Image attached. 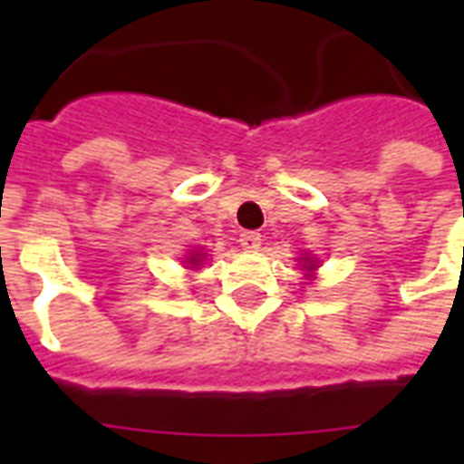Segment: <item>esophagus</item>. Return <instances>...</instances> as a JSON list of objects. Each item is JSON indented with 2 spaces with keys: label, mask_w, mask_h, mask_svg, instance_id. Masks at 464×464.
Wrapping results in <instances>:
<instances>
[{
  "label": "esophagus",
  "mask_w": 464,
  "mask_h": 464,
  "mask_svg": "<svg viewBox=\"0 0 464 464\" xmlns=\"http://www.w3.org/2000/svg\"><path fill=\"white\" fill-rule=\"evenodd\" d=\"M238 243H240V247H243V250H257V247H260V243H262V236L257 231H243V233H240Z\"/></svg>",
  "instance_id": "1"
}]
</instances>
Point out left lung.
<instances>
[{"label": "left lung", "instance_id": "obj_1", "mask_svg": "<svg viewBox=\"0 0 464 464\" xmlns=\"http://www.w3.org/2000/svg\"><path fill=\"white\" fill-rule=\"evenodd\" d=\"M304 262H305L304 267L308 269V272H313V269H315V265H313V262H315V260H313V257H304Z\"/></svg>", "mask_w": 464, "mask_h": 464}]
</instances>
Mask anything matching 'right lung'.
Wrapping results in <instances>:
<instances>
[{"instance_id":"add662e5","label":"right lung","mask_w":464,"mask_h":464,"mask_svg":"<svg viewBox=\"0 0 464 464\" xmlns=\"http://www.w3.org/2000/svg\"><path fill=\"white\" fill-rule=\"evenodd\" d=\"M202 260H204L202 250H192V253H188V257H185V262H188L192 269L199 267V262H202Z\"/></svg>"}]
</instances>
